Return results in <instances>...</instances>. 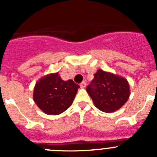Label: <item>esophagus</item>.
<instances>
[{
	"mask_svg": "<svg viewBox=\"0 0 157 157\" xmlns=\"http://www.w3.org/2000/svg\"><path fill=\"white\" fill-rule=\"evenodd\" d=\"M80 86H81V88H86V83L85 82H82L80 84Z\"/></svg>",
	"mask_w": 157,
	"mask_h": 157,
	"instance_id": "obj_1",
	"label": "esophagus"
}]
</instances>
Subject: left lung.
<instances>
[{
  "label": "left lung",
  "instance_id": "left-lung-1",
  "mask_svg": "<svg viewBox=\"0 0 157 157\" xmlns=\"http://www.w3.org/2000/svg\"><path fill=\"white\" fill-rule=\"evenodd\" d=\"M94 75L86 91L99 110L110 113L125 105L130 97V86L126 78L101 69Z\"/></svg>",
  "mask_w": 157,
  "mask_h": 157
}]
</instances>
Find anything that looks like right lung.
I'll use <instances>...</instances> for the list:
<instances>
[{
  "instance_id": "right-lung-1",
  "label": "right lung",
  "mask_w": 157,
  "mask_h": 157,
  "mask_svg": "<svg viewBox=\"0 0 157 157\" xmlns=\"http://www.w3.org/2000/svg\"><path fill=\"white\" fill-rule=\"evenodd\" d=\"M79 86L71 79L63 81L58 72L48 74L37 82L33 99L47 115H59L71 105Z\"/></svg>"
}]
</instances>
